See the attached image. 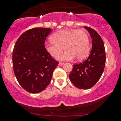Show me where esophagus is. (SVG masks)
<instances>
[{"instance_id": "esophagus-1", "label": "esophagus", "mask_w": 121, "mask_h": 121, "mask_svg": "<svg viewBox=\"0 0 121 121\" xmlns=\"http://www.w3.org/2000/svg\"><path fill=\"white\" fill-rule=\"evenodd\" d=\"M58 64H59V65L61 66V65H63V64H64V63H61V62H60V63H58Z\"/></svg>"}]
</instances>
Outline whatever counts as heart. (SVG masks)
Instances as JSON below:
<instances>
[{"instance_id": "1", "label": "heart", "mask_w": 121, "mask_h": 121, "mask_svg": "<svg viewBox=\"0 0 121 121\" xmlns=\"http://www.w3.org/2000/svg\"><path fill=\"white\" fill-rule=\"evenodd\" d=\"M51 41H46L44 47L47 52L60 60H70L73 58L77 61L82 60L88 55L90 50L89 36L86 31L78 29H65L55 33Z\"/></svg>"}]
</instances>
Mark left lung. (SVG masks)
<instances>
[{
	"mask_svg": "<svg viewBox=\"0 0 121 121\" xmlns=\"http://www.w3.org/2000/svg\"><path fill=\"white\" fill-rule=\"evenodd\" d=\"M84 27L90 33L92 39V50L84 61L73 65L69 78L77 88L87 90L92 87L101 78L105 65L106 56L101 36L91 27Z\"/></svg>",
	"mask_w": 121,
	"mask_h": 121,
	"instance_id": "left-lung-1",
	"label": "left lung"
}]
</instances>
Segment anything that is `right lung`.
Returning a JSON list of instances; mask_svg holds the SVG:
<instances>
[{
	"label": "right lung",
	"mask_w": 121,
	"mask_h": 121,
	"mask_svg": "<svg viewBox=\"0 0 121 121\" xmlns=\"http://www.w3.org/2000/svg\"><path fill=\"white\" fill-rule=\"evenodd\" d=\"M52 29L36 27L27 30L19 37L12 55L14 74L27 92L39 93L52 80L58 62L46 50L44 42Z\"/></svg>",
	"instance_id": "add662e5"
}]
</instances>
